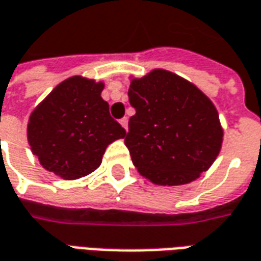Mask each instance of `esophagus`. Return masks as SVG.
<instances>
[{"label": "esophagus", "mask_w": 261, "mask_h": 261, "mask_svg": "<svg viewBox=\"0 0 261 261\" xmlns=\"http://www.w3.org/2000/svg\"><path fill=\"white\" fill-rule=\"evenodd\" d=\"M120 124H121V125H123V127H124V130H125V131L128 130V118H127V117L121 118V120H120Z\"/></svg>", "instance_id": "esophagus-1"}]
</instances>
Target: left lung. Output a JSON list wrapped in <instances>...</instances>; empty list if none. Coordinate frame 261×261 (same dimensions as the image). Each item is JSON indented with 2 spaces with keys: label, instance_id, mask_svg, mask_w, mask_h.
<instances>
[{
  "label": "left lung",
  "instance_id": "left-lung-1",
  "mask_svg": "<svg viewBox=\"0 0 261 261\" xmlns=\"http://www.w3.org/2000/svg\"><path fill=\"white\" fill-rule=\"evenodd\" d=\"M136 114L124 143L138 172L155 185L198 179L219 155L223 128L212 100L189 80L165 69L130 76Z\"/></svg>",
  "mask_w": 261,
  "mask_h": 261
}]
</instances>
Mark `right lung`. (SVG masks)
<instances>
[{
    "label": "right lung",
    "mask_w": 261,
    "mask_h": 261,
    "mask_svg": "<svg viewBox=\"0 0 261 261\" xmlns=\"http://www.w3.org/2000/svg\"><path fill=\"white\" fill-rule=\"evenodd\" d=\"M105 82L72 76L61 82L32 110L27 137L43 168L65 181L99 168L106 148L124 138L103 100Z\"/></svg>",
    "instance_id": "right-lung-1"
}]
</instances>
